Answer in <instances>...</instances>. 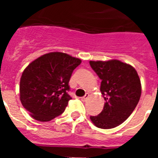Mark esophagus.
<instances>
[{"mask_svg": "<svg viewBox=\"0 0 158 158\" xmlns=\"http://www.w3.org/2000/svg\"><path fill=\"white\" fill-rule=\"evenodd\" d=\"M89 97V93H85V95L83 96V97H81V100L82 101H86L87 100V99Z\"/></svg>", "mask_w": 158, "mask_h": 158, "instance_id": "esophagus-1", "label": "esophagus"}]
</instances>
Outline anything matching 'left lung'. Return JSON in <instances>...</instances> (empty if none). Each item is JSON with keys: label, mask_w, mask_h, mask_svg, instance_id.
<instances>
[{"label": "left lung", "mask_w": 158, "mask_h": 158, "mask_svg": "<svg viewBox=\"0 0 158 158\" xmlns=\"http://www.w3.org/2000/svg\"><path fill=\"white\" fill-rule=\"evenodd\" d=\"M89 64L101 80L100 92L105 100L101 112L90 119L99 128H114L131 115L140 100L139 77L133 66L118 60L90 61Z\"/></svg>", "instance_id": "8db88e82"}]
</instances>
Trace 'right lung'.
<instances>
[{"mask_svg": "<svg viewBox=\"0 0 158 158\" xmlns=\"http://www.w3.org/2000/svg\"><path fill=\"white\" fill-rule=\"evenodd\" d=\"M81 60L61 52L43 54L22 73L19 96L22 105L36 120L47 122L63 113L71 97L69 81Z\"/></svg>", "mask_w": 158, "mask_h": 158, "instance_id": "1", "label": "right lung"}]
</instances>
